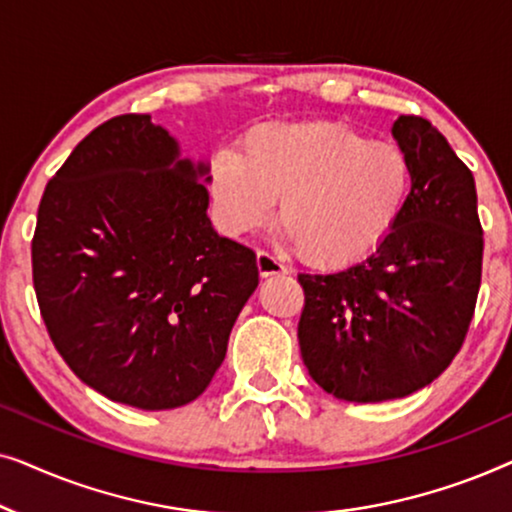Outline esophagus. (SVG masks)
I'll return each instance as SVG.
<instances>
[{"mask_svg":"<svg viewBox=\"0 0 512 512\" xmlns=\"http://www.w3.org/2000/svg\"><path fill=\"white\" fill-rule=\"evenodd\" d=\"M256 265H258V275L261 277H272V275H286L289 268L282 261H277L275 256L268 254V251H258L256 254Z\"/></svg>","mask_w":512,"mask_h":512,"instance_id":"esophagus-1","label":"esophagus"}]
</instances>
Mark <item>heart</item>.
<instances>
[{
  "label": "heart",
  "mask_w": 512,
  "mask_h": 512,
  "mask_svg": "<svg viewBox=\"0 0 512 512\" xmlns=\"http://www.w3.org/2000/svg\"><path fill=\"white\" fill-rule=\"evenodd\" d=\"M410 163L391 142L333 123H265L240 153L212 158V195L228 233L263 226L279 198L284 237L300 258L342 268L370 254L396 226Z\"/></svg>",
  "instance_id": "obj_1"
}]
</instances>
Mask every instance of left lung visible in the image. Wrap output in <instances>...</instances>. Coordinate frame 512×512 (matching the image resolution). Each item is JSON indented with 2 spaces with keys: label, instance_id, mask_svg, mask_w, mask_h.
<instances>
[{
  "label": "left lung",
  "instance_id": "left-lung-1",
  "mask_svg": "<svg viewBox=\"0 0 512 512\" xmlns=\"http://www.w3.org/2000/svg\"><path fill=\"white\" fill-rule=\"evenodd\" d=\"M410 163V193L373 254L298 275L307 373L326 394L382 403L415 394L450 366L473 319L482 275L478 195L468 167L419 116L391 128Z\"/></svg>",
  "mask_w": 512,
  "mask_h": 512
}]
</instances>
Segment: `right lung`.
<instances>
[{
	"label": "right lung",
	"instance_id": "1",
	"mask_svg": "<svg viewBox=\"0 0 512 512\" xmlns=\"http://www.w3.org/2000/svg\"><path fill=\"white\" fill-rule=\"evenodd\" d=\"M209 163L149 114L95 128L48 181L32 240L41 317L74 375L116 403L172 410L209 387L256 254L207 216Z\"/></svg>",
	"mask_w": 512,
	"mask_h": 512
}]
</instances>
